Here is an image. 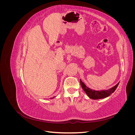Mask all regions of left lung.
Listing matches in <instances>:
<instances>
[{
  "label": "left lung",
  "mask_w": 135,
  "mask_h": 135,
  "mask_svg": "<svg viewBox=\"0 0 135 135\" xmlns=\"http://www.w3.org/2000/svg\"><path fill=\"white\" fill-rule=\"evenodd\" d=\"M81 86L83 89L84 92L86 93L87 95L88 96L89 98H91L93 100H97V99H103V98H105L107 97H108L113 93L114 91H115L117 89L118 85H119V82L117 84H116L115 86L111 88L110 89H108V90H102V91H95L93 89H91V88H88L86 85L84 84V83L81 80H80Z\"/></svg>",
  "instance_id": "left-lung-1"
}]
</instances>
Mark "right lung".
<instances>
[{
  "label": "right lung",
  "mask_w": 135,
  "mask_h": 135,
  "mask_svg": "<svg viewBox=\"0 0 135 135\" xmlns=\"http://www.w3.org/2000/svg\"><path fill=\"white\" fill-rule=\"evenodd\" d=\"M53 98H54V97H52V98H51V99H53Z\"/></svg>",
  "instance_id": "add662e5"
}]
</instances>
